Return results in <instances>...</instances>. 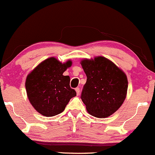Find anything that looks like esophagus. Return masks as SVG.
<instances>
[{
  "label": "esophagus",
  "instance_id": "obj_1",
  "mask_svg": "<svg viewBox=\"0 0 155 155\" xmlns=\"http://www.w3.org/2000/svg\"><path fill=\"white\" fill-rule=\"evenodd\" d=\"M75 90H76V95H79V93H80V89L79 87H76L75 89Z\"/></svg>",
  "mask_w": 155,
  "mask_h": 155
}]
</instances>
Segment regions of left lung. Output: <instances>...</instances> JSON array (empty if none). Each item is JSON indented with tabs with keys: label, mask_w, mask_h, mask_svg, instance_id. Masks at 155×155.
<instances>
[{
	"label": "left lung",
	"mask_w": 155,
	"mask_h": 155,
	"mask_svg": "<svg viewBox=\"0 0 155 155\" xmlns=\"http://www.w3.org/2000/svg\"><path fill=\"white\" fill-rule=\"evenodd\" d=\"M87 76L81 98L92 116L106 118L123 104L127 91V76L104 57L81 61Z\"/></svg>",
	"instance_id": "obj_1"
}]
</instances>
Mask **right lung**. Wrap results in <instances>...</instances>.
<instances>
[{
  "instance_id": "add662e5",
  "label": "right lung",
  "mask_w": 155,
  "mask_h": 155,
  "mask_svg": "<svg viewBox=\"0 0 155 155\" xmlns=\"http://www.w3.org/2000/svg\"><path fill=\"white\" fill-rule=\"evenodd\" d=\"M71 65V60L62 63L52 57L41 62L27 76L28 97L41 114L45 117L59 114L76 95L70 87V77L63 75Z\"/></svg>"
}]
</instances>
